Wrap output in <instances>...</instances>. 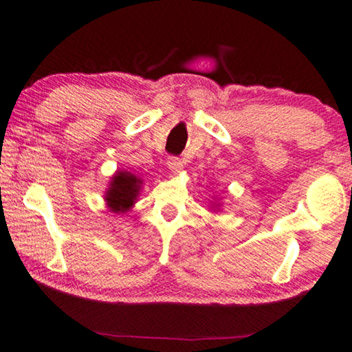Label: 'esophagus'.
<instances>
[{
	"instance_id": "1",
	"label": "esophagus",
	"mask_w": 352,
	"mask_h": 352,
	"mask_svg": "<svg viewBox=\"0 0 352 352\" xmlns=\"http://www.w3.org/2000/svg\"><path fill=\"white\" fill-rule=\"evenodd\" d=\"M167 167H169L172 172H180L183 167V162H182V160H178V157L170 156L169 160H167Z\"/></svg>"
}]
</instances>
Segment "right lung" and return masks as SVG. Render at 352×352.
Returning a JSON list of instances; mask_svg holds the SVG:
<instances>
[{
	"label": "right lung",
	"instance_id": "1",
	"mask_svg": "<svg viewBox=\"0 0 352 352\" xmlns=\"http://www.w3.org/2000/svg\"><path fill=\"white\" fill-rule=\"evenodd\" d=\"M142 188V180L127 170H118L111 177L110 185L105 192V202L108 209L115 214H124L131 210L137 201Z\"/></svg>",
	"mask_w": 352,
	"mask_h": 352
}]
</instances>
